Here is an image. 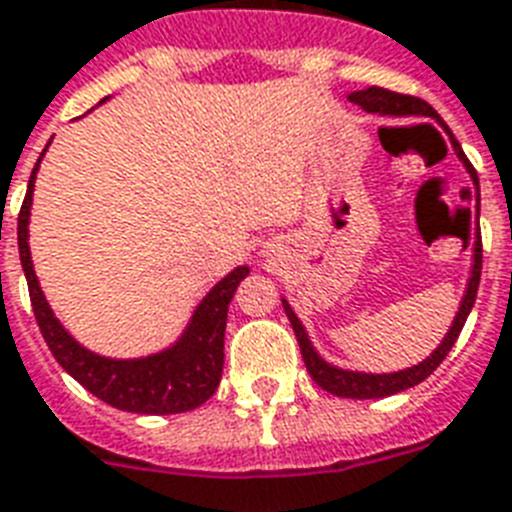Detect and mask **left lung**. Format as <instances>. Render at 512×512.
Returning a JSON list of instances; mask_svg holds the SVG:
<instances>
[{
    "mask_svg": "<svg viewBox=\"0 0 512 512\" xmlns=\"http://www.w3.org/2000/svg\"><path fill=\"white\" fill-rule=\"evenodd\" d=\"M350 102H355V105H360L368 112L392 115V118H410V115H418V118L439 120V112H436L429 102H423V99L418 97H410V94H397V91L381 89V86H371V89L355 91V94H350ZM452 147H455L458 157L463 160L468 173H471L473 184H476V189H479L476 170H473V165L468 162V157L463 155V149H460V144L455 139H452ZM468 218H471V213H468ZM476 223H479V218H476ZM479 281H481V231L476 228L471 278H468V289H465V297L463 302H460V310L458 315H455V321H452L450 331H447V336H444V342L439 344V347H436V350L423 360V363L397 373H355V371H342V368L328 365L326 360L313 350V344H310V339H307L305 328H302L299 318L294 315L292 307H289V302H286V299H281V302H284L286 315H289L294 334H297L299 350H302V360H305L307 365V373L313 376L315 384L321 386V389H326V392L336 394V397H350V400H378V397H389V394L405 392V389H410V386L421 384L423 378H429L431 373L439 368V363H442L444 357H447V352L452 350V344L458 342L460 331H463L465 326V318H468L473 302H476Z\"/></svg>",
    "mask_w": 512,
    "mask_h": 512,
    "instance_id": "obj_1",
    "label": "left lung"
}]
</instances>
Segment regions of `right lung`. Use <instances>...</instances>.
<instances>
[{"mask_svg": "<svg viewBox=\"0 0 512 512\" xmlns=\"http://www.w3.org/2000/svg\"><path fill=\"white\" fill-rule=\"evenodd\" d=\"M39 162L31 173L26 199H23L18 215V247L20 263L26 270L33 315H36L41 336L52 350L54 360L76 378L78 384L86 386L94 397L118 407V410H128V413H186V410H194L210 400L220 384V373H223L228 302L234 297L239 281L249 273L247 265L231 270L223 281L213 286V292L207 294L194 310V318L184 336L170 350L139 357V360H110V357L94 355L81 347L54 318L52 307L44 299L36 273H33L31 249H28V215H31L33 181H36Z\"/></svg>", "mask_w": 512, "mask_h": 512, "instance_id": "1", "label": "right lung"}]
</instances>
